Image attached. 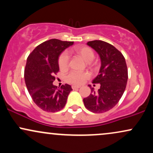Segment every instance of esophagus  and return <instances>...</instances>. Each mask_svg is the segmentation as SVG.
I'll list each match as a JSON object with an SVG mask.
<instances>
[{"label":"esophagus","instance_id":"1","mask_svg":"<svg viewBox=\"0 0 153 153\" xmlns=\"http://www.w3.org/2000/svg\"><path fill=\"white\" fill-rule=\"evenodd\" d=\"M80 88V86H78V85H73V86H72V88H73V90L78 89V88Z\"/></svg>","mask_w":153,"mask_h":153}]
</instances>
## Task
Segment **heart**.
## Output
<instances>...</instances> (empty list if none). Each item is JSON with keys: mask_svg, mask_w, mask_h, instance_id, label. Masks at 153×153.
<instances>
[{"mask_svg": "<svg viewBox=\"0 0 153 153\" xmlns=\"http://www.w3.org/2000/svg\"><path fill=\"white\" fill-rule=\"evenodd\" d=\"M73 52L77 55L80 57L85 62H89L92 61L94 58V52L91 48L84 46H78L73 49ZM59 67L61 70H65L68 68L69 64V56L67 52L63 53L59 56L58 59ZM89 77V73L87 72H79L72 71L66 77V80L68 82L74 85H80L82 83L85 79Z\"/></svg>", "mask_w": 153, "mask_h": 153, "instance_id": "1", "label": "heart"}]
</instances>
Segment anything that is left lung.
I'll list each match as a JSON object with an SVG mask.
<instances>
[{
  "label": "left lung",
  "mask_w": 153,
  "mask_h": 153,
  "mask_svg": "<svg viewBox=\"0 0 153 153\" xmlns=\"http://www.w3.org/2000/svg\"><path fill=\"white\" fill-rule=\"evenodd\" d=\"M87 45L97 52L101 59L99 75L93 80L99 83L100 88L83 99L85 108L94 113H103L114 108L125 91L128 79L127 67L123 54L113 45L94 40ZM91 88V85H88Z\"/></svg>",
  "instance_id": "left-lung-1"
}]
</instances>
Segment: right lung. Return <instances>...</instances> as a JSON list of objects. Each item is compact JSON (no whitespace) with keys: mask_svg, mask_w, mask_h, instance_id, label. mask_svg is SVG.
<instances>
[{"mask_svg":"<svg viewBox=\"0 0 153 153\" xmlns=\"http://www.w3.org/2000/svg\"><path fill=\"white\" fill-rule=\"evenodd\" d=\"M73 43L52 39L38 45L28 57L25 83L34 102L43 111L56 112L62 109L73 91L68 84L57 88L52 82L55 80L54 75L59 71V55Z\"/></svg>","mask_w":153,"mask_h":153,"instance_id":"1","label":"right lung"}]
</instances>
